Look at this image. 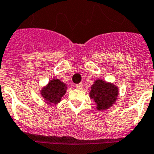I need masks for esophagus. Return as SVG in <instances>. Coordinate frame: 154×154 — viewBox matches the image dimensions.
<instances>
[{
	"instance_id": "esophagus-1",
	"label": "esophagus",
	"mask_w": 154,
	"mask_h": 154,
	"mask_svg": "<svg viewBox=\"0 0 154 154\" xmlns=\"http://www.w3.org/2000/svg\"><path fill=\"white\" fill-rule=\"evenodd\" d=\"M75 87H76V88H77V89L81 90V89H82V88H83V84H82V83H80V84H78V85H76Z\"/></svg>"
}]
</instances>
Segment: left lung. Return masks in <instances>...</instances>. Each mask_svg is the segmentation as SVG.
<instances>
[{"label":"left lung","instance_id":"left-lung-1","mask_svg":"<svg viewBox=\"0 0 154 154\" xmlns=\"http://www.w3.org/2000/svg\"><path fill=\"white\" fill-rule=\"evenodd\" d=\"M119 88L113 83L101 79L94 81L89 92L91 99L96 104L97 110L104 111L110 109L116 104L119 97Z\"/></svg>","mask_w":154,"mask_h":154}]
</instances>
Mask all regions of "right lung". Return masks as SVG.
<instances>
[{
	"label": "right lung",
	"mask_w": 154,
	"mask_h": 154,
	"mask_svg": "<svg viewBox=\"0 0 154 154\" xmlns=\"http://www.w3.org/2000/svg\"><path fill=\"white\" fill-rule=\"evenodd\" d=\"M67 90V85L57 78H53L40 90V94L49 105H57L60 102Z\"/></svg>",
	"instance_id": "obj_1"
}]
</instances>
